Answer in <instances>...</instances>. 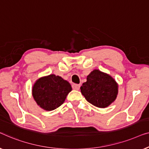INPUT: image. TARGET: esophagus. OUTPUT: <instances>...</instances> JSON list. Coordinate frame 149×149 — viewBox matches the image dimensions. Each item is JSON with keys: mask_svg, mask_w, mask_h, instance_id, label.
I'll return each instance as SVG.
<instances>
[{"mask_svg": "<svg viewBox=\"0 0 149 149\" xmlns=\"http://www.w3.org/2000/svg\"><path fill=\"white\" fill-rule=\"evenodd\" d=\"M72 88L74 90H75V91H79V88H80V85L79 84H74L72 85Z\"/></svg>", "mask_w": 149, "mask_h": 149, "instance_id": "1", "label": "esophagus"}]
</instances>
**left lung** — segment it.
<instances>
[{"instance_id": "8db88e82", "label": "left lung", "mask_w": 149, "mask_h": 149, "mask_svg": "<svg viewBox=\"0 0 149 149\" xmlns=\"http://www.w3.org/2000/svg\"><path fill=\"white\" fill-rule=\"evenodd\" d=\"M80 90L88 102L98 108H106L116 100L118 84L110 75L94 70L88 75Z\"/></svg>"}]
</instances>
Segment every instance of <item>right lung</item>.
Listing matches in <instances>:
<instances>
[{"mask_svg": "<svg viewBox=\"0 0 149 149\" xmlns=\"http://www.w3.org/2000/svg\"><path fill=\"white\" fill-rule=\"evenodd\" d=\"M72 91V86L68 81L58 75L51 74L38 79L32 91L38 105L50 111L61 105Z\"/></svg>", "mask_w": 149, "mask_h": 149, "instance_id": "obj_1", "label": "right lung"}]
</instances>
